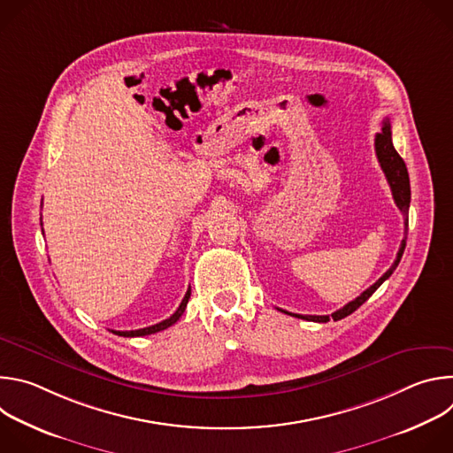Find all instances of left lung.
<instances>
[{
    "instance_id": "obj_1",
    "label": "left lung",
    "mask_w": 453,
    "mask_h": 453,
    "mask_svg": "<svg viewBox=\"0 0 453 453\" xmlns=\"http://www.w3.org/2000/svg\"><path fill=\"white\" fill-rule=\"evenodd\" d=\"M374 150H376V157H378V163L387 177V182H389L391 186V191H393V197H395V203L396 206L400 208V211L403 213L405 217V236L402 240V245H400V250H398V256L395 264L391 265V269L387 271L374 285H371L367 290H364L357 299H353L351 303H348L346 306H342L341 310L334 311L332 315H299V313H290V311H285L280 308V311H285L288 315H294L297 319H304V320H311V322H328L330 319L334 320H339V319H344L348 317L349 313H353L358 306H362L372 294L374 290L389 278L400 260L403 256V250H405V245H407V231H409V206H411V180H409V172H407V166H405V161L402 159V156L396 152L395 145H393V133H391V123H389V118L383 119V125H381V131L374 136Z\"/></svg>"
}]
</instances>
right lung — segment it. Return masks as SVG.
<instances>
[{"label": "right lung", "mask_w": 453, "mask_h": 453, "mask_svg": "<svg viewBox=\"0 0 453 453\" xmlns=\"http://www.w3.org/2000/svg\"><path fill=\"white\" fill-rule=\"evenodd\" d=\"M189 294H191V288H188V292H186L184 299L180 301L179 308H177L168 319L157 322V325H152V326L142 328V330H131V332H116V330H111V332L116 334V335H119V337H143V335H150V334H157V332H161V330H166V328H170L172 325H175V322L179 320V317L184 313V308H186V304H188Z\"/></svg>", "instance_id": "1"}]
</instances>
